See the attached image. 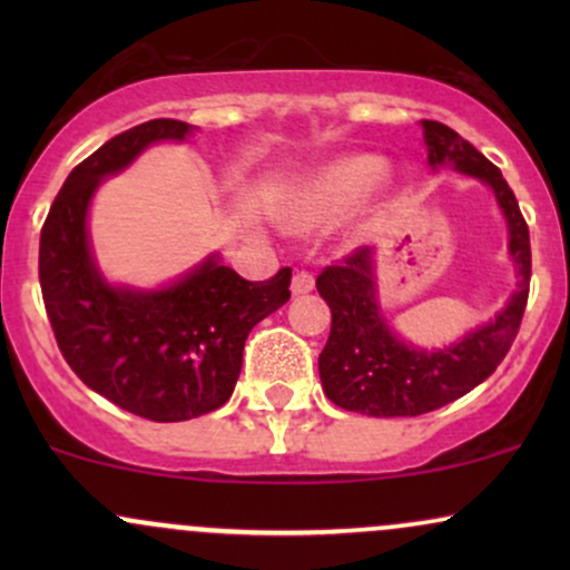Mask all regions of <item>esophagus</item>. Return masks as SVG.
I'll return each mask as SVG.
<instances>
[{
    "instance_id": "34e87169",
    "label": "esophagus",
    "mask_w": 570,
    "mask_h": 570,
    "mask_svg": "<svg viewBox=\"0 0 570 570\" xmlns=\"http://www.w3.org/2000/svg\"><path fill=\"white\" fill-rule=\"evenodd\" d=\"M313 286H316V278H313V273H307V271L294 273V278H292V294H294V297L313 292Z\"/></svg>"
}]
</instances>
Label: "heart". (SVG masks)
Instances as JSON below:
<instances>
[{"mask_svg":"<svg viewBox=\"0 0 570 570\" xmlns=\"http://www.w3.org/2000/svg\"><path fill=\"white\" fill-rule=\"evenodd\" d=\"M381 179V163L367 155H353L326 163L305 181L292 200V219L299 227L322 225L348 208L370 185Z\"/></svg>","mask_w":570,"mask_h":570,"instance_id":"1","label":"heart"}]
</instances>
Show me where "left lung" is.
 I'll use <instances>...</instances> for the list:
<instances>
[{
	"label": "left lung",
	"mask_w": 570,
	"mask_h": 570,
	"mask_svg": "<svg viewBox=\"0 0 570 570\" xmlns=\"http://www.w3.org/2000/svg\"><path fill=\"white\" fill-rule=\"evenodd\" d=\"M429 163H453L493 187L509 222V252L520 267V284L495 322L480 326L453 348L415 351L399 343L377 313L372 281V248L358 246L340 263L324 267L316 289L332 311V330L322 356L324 394L337 407L372 417L423 415L455 402L495 372L520 332L531 289V235L512 187L499 168L444 122L423 120Z\"/></svg>",
	"instance_id": "obj_1"
}]
</instances>
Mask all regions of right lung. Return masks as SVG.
Here are the masks:
<instances>
[{"label": "right lung", "instance_id": "add662e5", "mask_svg": "<svg viewBox=\"0 0 570 570\" xmlns=\"http://www.w3.org/2000/svg\"><path fill=\"white\" fill-rule=\"evenodd\" d=\"M181 120H149L98 147L63 181L39 235V286L75 375L117 407L158 423L222 407L238 381L248 332L289 299L292 267L246 281L208 259L160 292L115 289L98 276L85 217L98 181L147 144L181 141Z\"/></svg>", "mask_w": 570, "mask_h": 570}]
</instances>
